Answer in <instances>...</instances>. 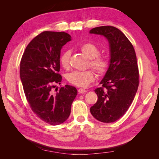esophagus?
Here are the masks:
<instances>
[{
  "label": "esophagus",
  "mask_w": 159,
  "mask_h": 159,
  "mask_svg": "<svg viewBox=\"0 0 159 159\" xmlns=\"http://www.w3.org/2000/svg\"><path fill=\"white\" fill-rule=\"evenodd\" d=\"M78 92L80 93H85L87 92V90H86L85 89H84V88H80L78 89Z\"/></svg>",
  "instance_id": "1"
}]
</instances>
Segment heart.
Returning a JSON list of instances; mask_svg holds the SVG:
<instances>
[{
  "label": "heart",
  "mask_w": 159,
  "mask_h": 159,
  "mask_svg": "<svg viewBox=\"0 0 159 159\" xmlns=\"http://www.w3.org/2000/svg\"><path fill=\"white\" fill-rule=\"evenodd\" d=\"M83 54L89 59V66L100 75L106 73L109 68V61L106 57L99 56V48L91 42H85L80 46ZM70 52L66 50L60 56V64L62 68L68 69L70 66ZM95 79L93 71H73L66 75V80L72 85L78 87H86Z\"/></svg>",
  "instance_id": "heart-1"
}]
</instances>
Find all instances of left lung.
Returning a JSON list of instances; mask_svg holds the SVG:
<instances>
[{
    "instance_id": "left-lung-1",
    "label": "left lung",
    "mask_w": 159,
    "mask_h": 159,
    "mask_svg": "<svg viewBox=\"0 0 159 159\" xmlns=\"http://www.w3.org/2000/svg\"><path fill=\"white\" fill-rule=\"evenodd\" d=\"M90 34L102 35L109 42L110 60L107 71L95 89L98 102L91 115L103 123L116 121L125 113L139 87V69L132 44L118 28L111 26L92 28Z\"/></svg>"
}]
</instances>
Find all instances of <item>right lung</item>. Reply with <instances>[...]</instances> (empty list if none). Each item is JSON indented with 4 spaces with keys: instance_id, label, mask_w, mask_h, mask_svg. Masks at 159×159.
<instances>
[{
    "instance_id": "right-lung-1",
    "label": "right lung",
    "mask_w": 159,
    "mask_h": 159,
    "mask_svg": "<svg viewBox=\"0 0 159 159\" xmlns=\"http://www.w3.org/2000/svg\"><path fill=\"white\" fill-rule=\"evenodd\" d=\"M71 38L64 32H43L28 44L20 61V77L28 103L38 117L52 125L68 119L78 94L68 85L54 91V84H60L62 79L58 74L61 50Z\"/></svg>"
}]
</instances>
